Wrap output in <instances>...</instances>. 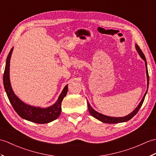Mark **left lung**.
I'll return each mask as SVG.
<instances>
[{
    "instance_id": "1",
    "label": "left lung",
    "mask_w": 156,
    "mask_h": 156,
    "mask_svg": "<svg viewBox=\"0 0 156 156\" xmlns=\"http://www.w3.org/2000/svg\"><path fill=\"white\" fill-rule=\"evenodd\" d=\"M136 48L137 50V52L140 54V56L141 58L145 61V64H146V75H147V88H148V86H149V74H148V71H147V62H146V57H145L144 53L142 52V50L140 49L139 46L137 44H136ZM147 92V91L145 93V94L143 97V98L141 101L140 103L139 104L138 106L136 108V109L133 110L131 114H129V115H126L125 117H121V118H115V117H109V116H106V115H104L102 114H100L98 112H97L96 110H94L93 108L90 106V104H89L88 102H87L88 103V110L90 114H91L94 118H95L96 119H98V120L104 123H108V124H117V123H121V122H127L130 119H132L134 115L137 113V112L139 111L140 109L141 106L144 102V99H145V96H146V94Z\"/></svg>"
}]
</instances>
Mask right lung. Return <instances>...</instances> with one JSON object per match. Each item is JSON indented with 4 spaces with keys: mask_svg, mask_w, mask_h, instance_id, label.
<instances>
[{
    "mask_svg": "<svg viewBox=\"0 0 156 156\" xmlns=\"http://www.w3.org/2000/svg\"><path fill=\"white\" fill-rule=\"evenodd\" d=\"M12 50L13 48L10 50L6 58L5 69L4 74H3V84H4L7 96H8V98L14 110L22 118L27 119L28 121L37 123V124H46V123L55 120L58 118L61 113V104L64 98L66 96L67 94L68 85L64 87L57 102L52 106L46 108H37L29 106V105L22 102L19 98L14 94L10 82V60Z\"/></svg>",
    "mask_w": 156,
    "mask_h": 156,
    "instance_id": "right-lung-1",
    "label": "right lung"
}]
</instances>
